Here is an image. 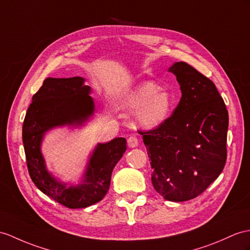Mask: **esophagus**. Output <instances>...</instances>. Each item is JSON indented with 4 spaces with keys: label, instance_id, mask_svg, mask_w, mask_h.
Returning <instances> with one entry per match:
<instances>
[{
    "label": "esophagus",
    "instance_id": "obj_1",
    "mask_svg": "<svg viewBox=\"0 0 250 250\" xmlns=\"http://www.w3.org/2000/svg\"><path fill=\"white\" fill-rule=\"evenodd\" d=\"M127 144H128L130 148L137 147L138 144H139V140L136 136H130L128 139H127Z\"/></svg>",
    "mask_w": 250,
    "mask_h": 250
}]
</instances>
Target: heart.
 I'll return each mask as SVG.
<instances>
[{
    "instance_id": "heart-1",
    "label": "heart",
    "mask_w": 250,
    "mask_h": 250,
    "mask_svg": "<svg viewBox=\"0 0 250 250\" xmlns=\"http://www.w3.org/2000/svg\"><path fill=\"white\" fill-rule=\"evenodd\" d=\"M123 105L137 109L135 123L143 129H153L163 124L173 108L172 97L154 83H144L125 97Z\"/></svg>"
}]
</instances>
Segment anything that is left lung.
Segmentation results:
<instances>
[{"label": "left lung", "mask_w": 250, "mask_h": 250, "mask_svg": "<svg viewBox=\"0 0 250 250\" xmlns=\"http://www.w3.org/2000/svg\"><path fill=\"white\" fill-rule=\"evenodd\" d=\"M168 71L180 84L179 104L163 124L140 132L155 190L167 200L186 202L200 195L222 173L229 119L223 97L208 77L184 62Z\"/></svg>", "instance_id": "left-lung-1"}]
</instances>
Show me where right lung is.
I'll return each mask as SVG.
<instances>
[{
  "label": "right lung",
  "instance_id": "1",
  "mask_svg": "<svg viewBox=\"0 0 250 250\" xmlns=\"http://www.w3.org/2000/svg\"><path fill=\"white\" fill-rule=\"evenodd\" d=\"M83 77L44 79L33 96L24 119L22 139L30 178L39 190L70 209L87 208L101 202L110 186L115 164L126 150V139L97 144L81 185L66 187L47 172L41 154L44 133L54 127L82 124L94 111L91 89Z\"/></svg>",
  "mask_w": 250,
  "mask_h": 250
}]
</instances>
